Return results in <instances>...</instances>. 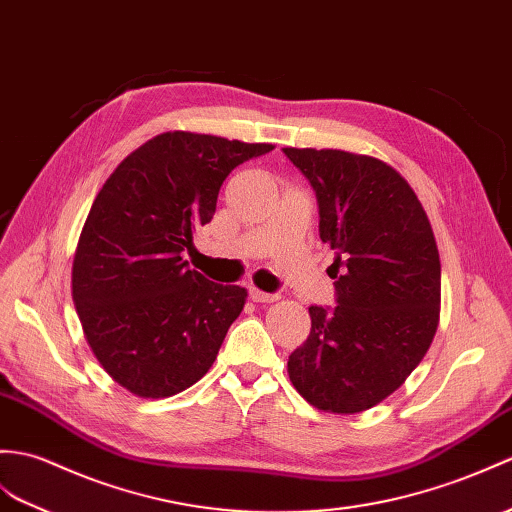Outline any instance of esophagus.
<instances>
[{
    "label": "esophagus",
    "mask_w": 512,
    "mask_h": 512,
    "mask_svg": "<svg viewBox=\"0 0 512 512\" xmlns=\"http://www.w3.org/2000/svg\"><path fill=\"white\" fill-rule=\"evenodd\" d=\"M251 299L255 301V303H272V301H277L279 299V294H275V292H261V290H257V288H251Z\"/></svg>",
    "instance_id": "1"
}]
</instances>
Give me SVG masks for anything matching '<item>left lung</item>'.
Returning <instances> with one entry per match:
<instances>
[{
	"label": "left lung",
	"instance_id": "8db88e82",
	"mask_svg": "<svg viewBox=\"0 0 512 512\" xmlns=\"http://www.w3.org/2000/svg\"><path fill=\"white\" fill-rule=\"evenodd\" d=\"M310 181L320 240L336 251V305H312L290 353L294 388L318 410L353 414L386 399L432 344L441 261L417 194L384 161L344 150L283 148Z\"/></svg>",
	"mask_w": 512,
	"mask_h": 512
}]
</instances>
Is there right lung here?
<instances>
[{"label": "right lung", "mask_w": 512, "mask_h": 512, "mask_svg": "<svg viewBox=\"0 0 512 512\" xmlns=\"http://www.w3.org/2000/svg\"><path fill=\"white\" fill-rule=\"evenodd\" d=\"M270 150L163 133L128 154L93 200L71 294L95 358L126 390L172 397L216 360L246 290L189 270L183 253L194 248V231L211 222L227 176Z\"/></svg>", "instance_id": "1"}]
</instances>
